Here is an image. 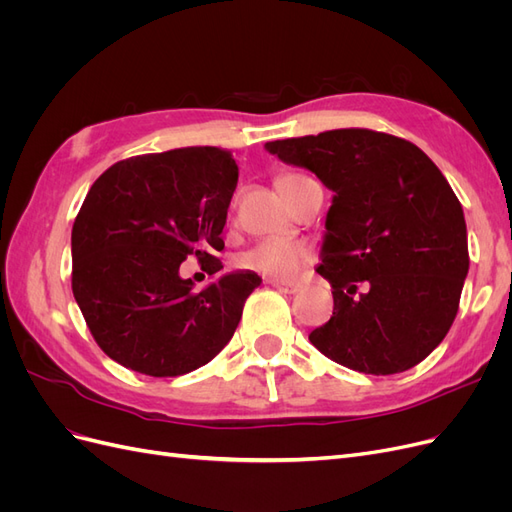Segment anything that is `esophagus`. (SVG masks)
I'll return each mask as SVG.
<instances>
[{
	"mask_svg": "<svg viewBox=\"0 0 512 512\" xmlns=\"http://www.w3.org/2000/svg\"><path fill=\"white\" fill-rule=\"evenodd\" d=\"M271 286L273 288H277L280 292H284V294H297L299 290H301V284H297V282H282V280H271Z\"/></svg>",
	"mask_w": 512,
	"mask_h": 512,
	"instance_id": "esophagus-1",
	"label": "esophagus"
}]
</instances>
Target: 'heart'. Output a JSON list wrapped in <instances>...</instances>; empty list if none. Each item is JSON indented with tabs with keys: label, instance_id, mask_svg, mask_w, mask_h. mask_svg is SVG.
Segmentation results:
<instances>
[{
	"label": "heart",
	"instance_id": "heart-1",
	"mask_svg": "<svg viewBox=\"0 0 512 512\" xmlns=\"http://www.w3.org/2000/svg\"><path fill=\"white\" fill-rule=\"evenodd\" d=\"M301 175H282L277 179V188H284L286 183L299 179ZM316 258V252L303 241L284 239V237H269L262 239L250 250L239 256V267L260 273L273 280H292L297 277L309 262Z\"/></svg>",
	"mask_w": 512,
	"mask_h": 512
}]
</instances>
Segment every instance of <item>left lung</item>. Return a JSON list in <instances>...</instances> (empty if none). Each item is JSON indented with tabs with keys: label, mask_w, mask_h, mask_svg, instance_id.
Here are the masks:
<instances>
[{
	"label": "left lung",
	"mask_w": 512,
	"mask_h": 512,
	"mask_svg": "<svg viewBox=\"0 0 512 512\" xmlns=\"http://www.w3.org/2000/svg\"><path fill=\"white\" fill-rule=\"evenodd\" d=\"M335 192L322 265L333 316L309 333L324 356L389 376L431 354L457 316L470 269L463 209L414 143L367 128L265 145Z\"/></svg>",
	"instance_id": "left-lung-1"
}]
</instances>
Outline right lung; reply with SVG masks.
<instances>
[{
    "label": "right lung",
    "instance_id": "obj_1",
    "mask_svg": "<svg viewBox=\"0 0 512 512\" xmlns=\"http://www.w3.org/2000/svg\"><path fill=\"white\" fill-rule=\"evenodd\" d=\"M239 168L220 147L145 153L106 168L72 226V292L96 344L153 378L190 374L235 333L252 271L194 292L185 258L222 269V230Z\"/></svg>",
    "mask_w": 512,
    "mask_h": 512
}]
</instances>
